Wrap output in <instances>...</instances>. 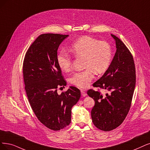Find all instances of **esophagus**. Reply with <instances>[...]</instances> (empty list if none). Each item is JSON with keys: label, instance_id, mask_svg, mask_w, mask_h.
Returning <instances> with one entry per match:
<instances>
[{"label": "esophagus", "instance_id": "obj_1", "mask_svg": "<svg viewBox=\"0 0 150 150\" xmlns=\"http://www.w3.org/2000/svg\"><path fill=\"white\" fill-rule=\"evenodd\" d=\"M81 95L82 96H86L87 95V94L86 93L85 91L84 90H81Z\"/></svg>", "mask_w": 150, "mask_h": 150}]
</instances>
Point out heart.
<instances>
[{
	"mask_svg": "<svg viewBox=\"0 0 150 150\" xmlns=\"http://www.w3.org/2000/svg\"><path fill=\"white\" fill-rule=\"evenodd\" d=\"M70 51L75 57H82L85 69L74 74L70 79V83L80 88H86L94 77V73L101 74L107 70L112 59V48L106 41H99L95 38L84 36L71 44ZM59 69L64 72L71 68V59L65 50L57 55Z\"/></svg>",
	"mask_w": 150,
	"mask_h": 150,
	"instance_id": "heart-1",
	"label": "heart"
}]
</instances>
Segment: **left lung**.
Returning <instances> with one entry per match:
<instances>
[{
  "label": "left lung",
  "instance_id": "8db88e82",
  "mask_svg": "<svg viewBox=\"0 0 150 150\" xmlns=\"http://www.w3.org/2000/svg\"><path fill=\"white\" fill-rule=\"evenodd\" d=\"M116 45V52L109 68L93 86L106 90L87 91L95 101L91 115L98 129L108 132L119 127L127 117L135 87L136 75L134 58L129 49L119 38L111 35Z\"/></svg>",
  "mask_w": 150,
  "mask_h": 150
}]
</instances>
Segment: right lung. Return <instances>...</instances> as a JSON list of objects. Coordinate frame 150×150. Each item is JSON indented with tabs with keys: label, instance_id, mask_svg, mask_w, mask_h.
<instances>
[{
	"label": "right lung",
	"instance_id": "right-lung-1",
	"mask_svg": "<svg viewBox=\"0 0 150 150\" xmlns=\"http://www.w3.org/2000/svg\"><path fill=\"white\" fill-rule=\"evenodd\" d=\"M68 36L52 33L40 35L23 60L25 88L31 107L38 120L52 130H60L70 124L71 108L81 96L75 86L57 93L58 87L66 85L57 63V49Z\"/></svg>",
	"mask_w": 150,
	"mask_h": 150
}]
</instances>
